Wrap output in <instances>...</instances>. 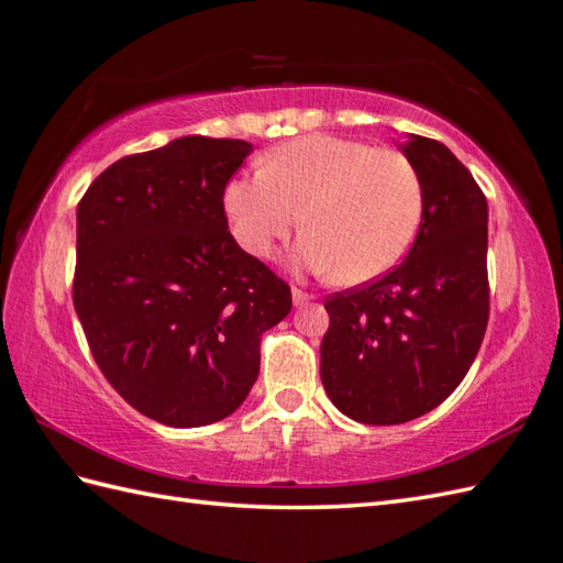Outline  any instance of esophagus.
I'll use <instances>...</instances> for the list:
<instances>
[{
  "mask_svg": "<svg viewBox=\"0 0 563 563\" xmlns=\"http://www.w3.org/2000/svg\"><path fill=\"white\" fill-rule=\"evenodd\" d=\"M291 296H294V306H306V303L310 301V298H313V296L306 294V291H301V289H294V291H291Z\"/></svg>",
  "mask_w": 563,
  "mask_h": 563,
  "instance_id": "1",
  "label": "esophagus"
}]
</instances>
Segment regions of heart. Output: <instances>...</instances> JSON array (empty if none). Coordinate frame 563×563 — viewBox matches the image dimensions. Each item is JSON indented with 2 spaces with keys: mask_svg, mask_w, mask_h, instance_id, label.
<instances>
[{
  "mask_svg": "<svg viewBox=\"0 0 563 563\" xmlns=\"http://www.w3.org/2000/svg\"><path fill=\"white\" fill-rule=\"evenodd\" d=\"M221 202L245 253L269 255L303 221L296 265L361 284L407 255L423 214V187L397 148L308 134L272 148L262 170L229 180Z\"/></svg>",
  "mask_w": 563,
  "mask_h": 563,
  "instance_id": "heart-1",
  "label": "heart"
}]
</instances>
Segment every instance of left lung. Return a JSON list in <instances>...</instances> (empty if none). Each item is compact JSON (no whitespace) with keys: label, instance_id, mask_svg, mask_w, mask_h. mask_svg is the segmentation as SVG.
Instances as JSON below:
<instances>
[{"label":"left lung","instance_id":"1","mask_svg":"<svg viewBox=\"0 0 563 563\" xmlns=\"http://www.w3.org/2000/svg\"><path fill=\"white\" fill-rule=\"evenodd\" d=\"M423 187L415 245L385 277L328 296L320 378L349 419L390 427L439 407L467 376L489 320V209L445 144H397Z\"/></svg>","mask_w":563,"mask_h":563}]
</instances>
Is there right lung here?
I'll use <instances>...</instances> for the list:
<instances>
[{
	"label": "right lung",
	"instance_id": "1",
	"mask_svg": "<svg viewBox=\"0 0 563 563\" xmlns=\"http://www.w3.org/2000/svg\"><path fill=\"white\" fill-rule=\"evenodd\" d=\"M253 144L190 134L124 156L77 209L74 310L98 368L144 417L207 427L243 405L291 289L235 243L223 187Z\"/></svg>",
	"mask_w": 563,
	"mask_h": 563
}]
</instances>
